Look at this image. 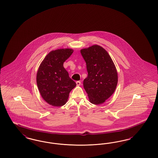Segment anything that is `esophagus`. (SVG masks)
<instances>
[{"label": "esophagus", "mask_w": 158, "mask_h": 158, "mask_svg": "<svg viewBox=\"0 0 158 158\" xmlns=\"http://www.w3.org/2000/svg\"><path fill=\"white\" fill-rule=\"evenodd\" d=\"M76 83L77 86H80L81 85V82H80V81H77Z\"/></svg>", "instance_id": "1"}]
</instances>
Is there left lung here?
<instances>
[{"instance_id": "8db88e82", "label": "left lung", "mask_w": 158, "mask_h": 158, "mask_svg": "<svg viewBox=\"0 0 158 158\" xmlns=\"http://www.w3.org/2000/svg\"><path fill=\"white\" fill-rule=\"evenodd\" d=\"M88 75L83 87L90 103L102 104L112 95L118 84V72L107 51L99 45L81 49Z\"/></svg>"}]
</instances>
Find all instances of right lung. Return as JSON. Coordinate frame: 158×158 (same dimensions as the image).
I'll return each mask as SVG.
<instances>
[{
    "label": "right lung",
    "instance_id": "obj_1",
    "mask_svg": "<svg viewBox=\"0 0 158 158\" xmlns=\"http://www.w3.org/2000/svg\"><path fill=\"white\" fill-rule=\"evenodd\" d=\"M73 52L71 49L51 51L39 67L36 75L38 89L42 98L52 106L64 105L70 92L76 86L63 67V63Z\"/></svg>",
    "mask_w": 158,
    "mask_h": 158
}]
</instances>
